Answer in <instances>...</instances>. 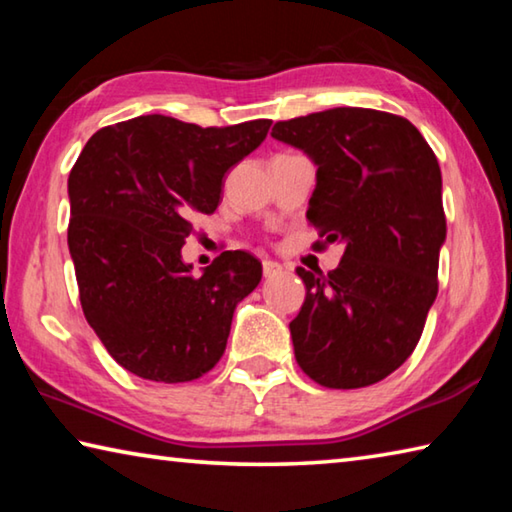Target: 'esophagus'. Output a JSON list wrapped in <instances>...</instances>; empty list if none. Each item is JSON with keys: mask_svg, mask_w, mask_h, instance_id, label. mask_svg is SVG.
I'll return each mask as SVG.
<instances>
[{"mask_svg": "<svg viewBox=\"0 0 512 512\" xmlns=\"http://www.w3.org/2000/svg\"><path fill=\"white\" fill-rule=\"evenodd\" d=\"M262 273H264V277H275V275L282 273V266L277 262H271V259H264Z\"/></svg>", "mask_w": 512, "mask_h": 512, "instance_id": "obj_1", "label": "esophagus"}]
</instances>
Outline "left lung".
I'll return each instance as SVG.
<instances>
[{
	"label": "left lung",
	"mask_w": 512,
	"mask_h": 512,
	"mask_svg": "<svg viewBox=\"0 0 512 512\" xmlns=\"http://www.w3.org/2000/svg\"><path fill=\"white\" fill-rule=\"evenodd\" d=\"M271 135L316 164L307 219L345 246L327 275L296 268L307 289L289 323L298 366L327 388L377 384L411 357L438 293L436 155L409 119L370 108L277 121Z\"/></svg>",
	"instance_id": "obj_1"
}]
</instances>
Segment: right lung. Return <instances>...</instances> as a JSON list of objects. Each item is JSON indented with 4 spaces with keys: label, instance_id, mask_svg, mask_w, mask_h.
Here are the masks:
<instances>
[{
    "label": "right lung",
    "instance_id": "obj_1",
    "mask_svg": "<svg viewBox=\"0 0 512 512\" xmlns=\"http://www.w3.org/2000/svg\"><path fill=\"white\" fill-rule=\"evenodd\" d=\"M271 119L201 128L142 115L94 133L67 180V246L81 307L110 357L133 375L192 381L221 359L235 309L262 264L225 250L201 275L180 250L194 212L212 214L230 167Z\"/></svg>",
    "mask_w": 512,
    "mask_h": 512
}]
</instances>
